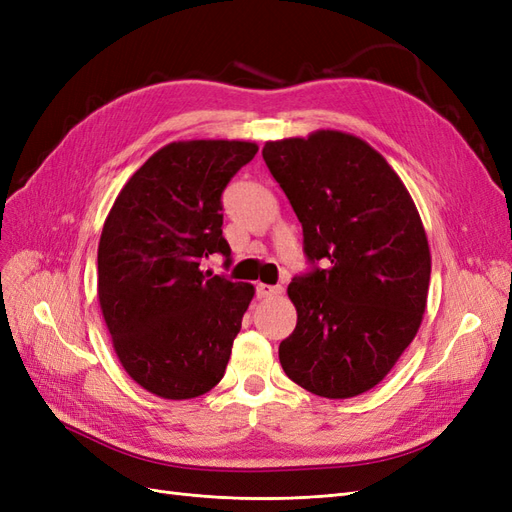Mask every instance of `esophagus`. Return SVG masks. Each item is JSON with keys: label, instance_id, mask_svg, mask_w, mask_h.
<instances>
[{"label": "esophagus", "instance_id": "1", "mask_svg": "<svg viewBox=\"0 0 512 512\" xmlns=\"http://www.w3.org/2000/svg\"><path fill=\"white\" fill-rule=\"evenodd\" d=\"M277 294H282L280 286H269V284H258L256 286V297L258 299H273Z\"/></svg>", "mask_w": 512, "mask_h": 512}]
</instances>
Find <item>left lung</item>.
<instances>
[{
	"mask_svg": "<svg viewBox=\"0 0 512 512\" xmlns=\"http://www.w3.org/2000/svg\"><path fill=\"white\" fill-rule=\"evenodd\" d=\"M303 226L309 262L288 297L297 327L280 344L286 376L348 399L384 380L423 322L431 254L406 185L363 138L318 130L262 147Z\"/></svg>",
	"mask_w": 512,
	"mask_h": 512,
	"instance_id": "1",
	"label": "left lung"
}]
</instances>
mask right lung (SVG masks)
<instances>
[{
  "label": "right lung",
  "mask_w": 512,
  "mask_h": 512,
  "mask_svg": "<svg viewBox=\"0 0 512 512\" xmlns=\"http://www.w3.org/2000/svg\"><path fill=\"white\" fill-rule=\"evenodd\" d=\"M258 151L250 141H177L136 170L108 211L98 299L117 359L164 399L205 395L224 376L254 286L200 269L230 258L222 192Z\"/></svg>",
  "instance_id": "right-lung-1"
}]
</instances>
